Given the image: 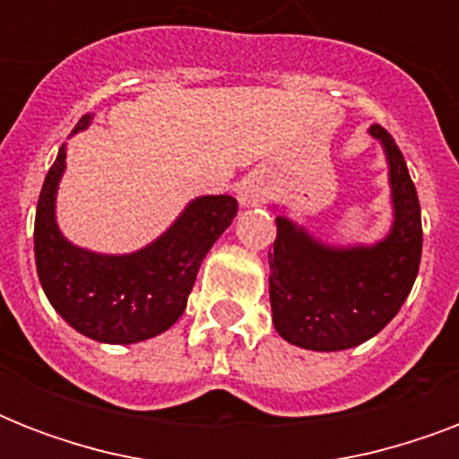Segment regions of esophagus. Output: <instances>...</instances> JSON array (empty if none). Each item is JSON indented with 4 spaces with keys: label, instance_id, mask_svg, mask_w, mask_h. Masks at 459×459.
<instances>
[{
    "label": "esophagus",
    "instance_id": "obj_1",
    "mask_svg": "<svg viewBox=\"0 0 459 459\" xmlns=\"http://www.w3.org/2000/svg\"><path fill=\"white\" fill-rule=\"evenodd\" d=\"M269 197V186L262 176H250L238 187V202L240 207H257Z\"/></svg>",
    "mask_w": 459,
    "mask_h": 459
}]
</instances>
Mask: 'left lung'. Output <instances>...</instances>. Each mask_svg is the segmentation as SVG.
I'll return each mask as SVG.
<instances>
[{
  "label": "left lung",
  "instance_id": "1",
  "mask_svg": "<svg viewBox=\"0 0 459 459\" xmlns=\"http://www.w3.org/2000/svg\"><path fill=\"white\" fill-rule=\"evenodd\" d=\"M388 161L393 226L374 245L333 247L288 216H276L269 250L273 326L290 345L316 352L355 348L400 312L421 259V212L403 152L381 126H371Z\"/></svg>",
  "mask_w": 459,
  "mask_h": 459
}]
</instances>
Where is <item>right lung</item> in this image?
<instances>
[{
  "label": "right lung",
  "instance_id": "obj_1",
  "mask_svg": "<svg viewBox=\"0 0 459 459\" xmlns=\"http://www.w3.org/2000/svg\"><path fill=\"white\" fill-rule=\"evenodd\" d=\"M90 121V114L82 117L74 133ZM64 169L66 145L47 171L35 214V264L47 300L97 342L131 345L164 333L186 312L202 259L238 214L236 197H195L150 245L131 255H102L78 247L59 230L56 190Z\"/></svg>",
  "mask_w": 459,
  "mask_h": 459
}]
</instances>
